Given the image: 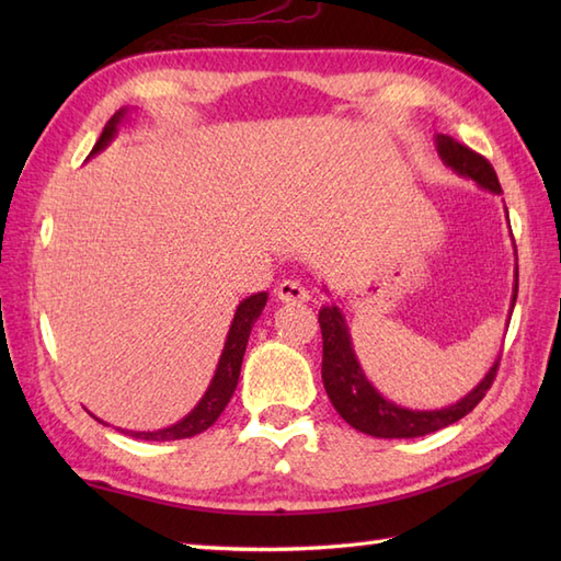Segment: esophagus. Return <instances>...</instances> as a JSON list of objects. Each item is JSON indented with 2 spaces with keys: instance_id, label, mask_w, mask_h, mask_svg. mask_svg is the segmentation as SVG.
I'll use <instances>...</instances> for the list:
<instances>
[{
  "instance_id": "obj_1",
  "label": "esophagus",
  "mask_w": 561,
  "mask_h": 561,
  "mask_svg": "<svg viewBox=\"0 0 561 561\" xmlns=\"http://www.w3.org/2000/svg\"><path fill=\"white\" fill-rule=\"evenodd\" d=\"M274 296H277L282 304H304V301H308V291L301 287L299 282H294V279H284L279 287L274 289Z\"/></svg>"
}]
</instances>
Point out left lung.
I'll use <instances>...</instances> for the list:
<instances>
[{"instance_id": "left-lung-1", "label": "left lung", "mask_w": 561, "mask_h": 561, "mask_svg": "<svg viewBox=\"0 0 561 561\" xmlns=\"http://www.w3.org/2000/svg\"><path fill=\"white\" fill-rule=\"evenodd\" d=\"M434 145L440 161H444L453 173H458L460 178H470L472 183H478V187L486 190V193H494V195L502 193V185H499V178L492 169V163L484 157H480V153L458 145L456 139H450L446 135H436ZM504 211L508 219L506 207ZM508 231H511V224H508ZM323 289L328 291V287ZM516 296H518V260L514 270V296H511V311H514L516 306ZM511 311H508V320H511ZM318 323H320V332H323V383H325L328 398L332 404H335V410L340 412L344 422L354 426L356 432L368 434V436L416 438V436L434 434L438 428L456 424L465 414L478 408V402L486 396V390H490L492 380L496 376L499 359L490 366V371L484 374V378L478 386H474L470 392H465L460 400L446 404V408H438V410L402 408V404H396L392 400L380 396L371 380L366 378L359 359H356L352 332H350L347 320H344V313L340 311V306L335 304L320 306Z\"/></svg>"}]
</instances>
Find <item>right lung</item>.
I'll return each mask as SVG.
<instances>
[{
	"label": "right lung",
	"mask_w": 561,
	"mask_h": 561,
	"mask_svg": "<svg viewBox=\"0 0 561 561\" xmlns=\"http://www.w3.org/2000/svg\"><path fill=\"white\" fill-rule=\"evenodd\" d=\"M127 113H129V108H121L111 117L108 125L103 127L101 139L96 141V147L91 149L89 157H96V153H101L105 147L111 145V141L117 137V133H121V127L125 125ZM265 304H267V291H257L236 306L231 328H229V332H226V342H224V350L219 356L217 371H214L205 396L199 398V402L183 416L181 422L157 428V432H133V428H121V432L133 436V438H141V440H178V438H190L195 434H202L205 428H209L214 422H217L219 414L224 412L226 404H229L233 390L238 386V376H241V364H243V354L248 347L250 330H253L255 320L260 318ZM91 416L93 420H99L96 414H91ZM99 422L105 424L103 420H99Z\"/></svg>",
	"instance_id": "right-lung-1"
}]
</instances>
